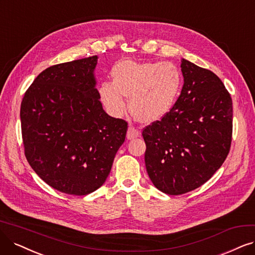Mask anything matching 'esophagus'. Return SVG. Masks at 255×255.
<instances>
[{
	"label": "esophagus",
	"instance_id": "1",
	"mask_svg": "<svg viewBox=\"0 0 255 255\" xmlns=\"http://www.w3.org/2000/svg\"><path fill=\"white\" fill-rule=\"evenodd\" d=\"M139 136V131L137 129H135L134 127L130 126L128 128V131H127V138L128 139H133V138H136Z\"/></svg>",
	"mask_w": 255,
	"mask_h": 255
}]
</instances>
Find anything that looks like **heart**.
<instances>
[{
    "label": "heart",
    "instance_id": "heart-1",
    "mask_svg": "<svg viewBox=\"0 0 255 255\" xmlns=\"http://www.w3.org/2000/svg\"><path fill=\"white\" fill-rule=\"evenodd\" d=\"M112 81L101 82L98 92L104 108L119 118L126 109L129 98L131 113L143 123L165 117L172 109L183 85L182 72L169 62L126 60L111 70Z\"/></svg>",
    "mask_w": 255,
    "mask_h": 255
}]
</instances>
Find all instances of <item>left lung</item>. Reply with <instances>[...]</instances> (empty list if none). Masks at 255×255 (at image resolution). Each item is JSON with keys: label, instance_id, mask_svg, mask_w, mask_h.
Segmentation results:
<instances>
[{"label": "left lung", "instance_id": "8db88e82", "mask_svg": "<svg viewBox=\"0 0 255 255\" xmlns=\"http://www.w3.org/2000/svg\"><path fill=\"white\" fill-rule=\"evenodd\" d=\"M181 62V96L142 133L147 173L159 191L170 195L210 180L227 157L232 136V100L223 82L208 69Z\"/></svg>", "mask_w": 255, "mask_h": 255}]
</instances>
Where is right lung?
Wrapping results in <instances>:
<instances>
[{
    "label": "right lung",
    "mask_w": 255,
    "mask_h": 255,
    "mask_svg": "<svg viewBox=\"0 0 255 255\" xmlns=\"http://www.w3.org/2000/svg\"><path fill=\"white\" fill-rule=\"evenodd\" d=\"M98 55L51 66L21 104L25 155L53 189L86 195L105 183L127 122L104 111L96 88Z\"/></svg>",
    "instance_id": "1"
}]
</instances>
